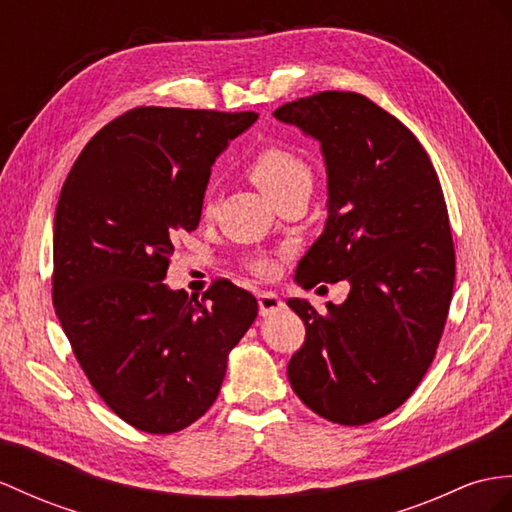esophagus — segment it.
Wrapping results in <instances>:
<instances>
[{"label":"esophagus","instance_id":"obj_1","mask_svg":"<svg viewBox=\"0 0 512 512\" xmlns=\"http://www.w3.org/2000/svg\"><path fill=\"white\" fill-rule=\"evenodd\" d=\"M282 308H284V302L276 293H271V291L258 293V310H260V315H263V317L276 315V313H280Z\"/></svg>","mask_w":512,"mask_h":512}]
</instances>
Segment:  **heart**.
<instances>
[{
    "mask_svg": "<svg viewBox=\"0 0 512 512\" xmlns=\"http://www.w3.org/2000/svg\"><path fill=\"white\" fill-rule=\"evenodd\" d=\"M249 176L265 191L269 199L278 197L280 193L293 189V186H310L313 184V173L306 162L299 158L295 152L280 145H269L249 162ZM213 213V199H206L204 204V215ZM256 273H267L273 271V265L269 260H258L254 265Z\"/></svg>",
    "mask_w": 512,
    "mask_h": 512,
    "instance_id": "heart-1",
    "label": "heart"
}]
</instances>
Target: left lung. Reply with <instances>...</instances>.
<instances>
[{
	"instance_id": "left-lung-1",
	"label": "left lung",
	"mask_w": 512,
	"mask_h": 512,
	"mask_svg": "<svg viewBox=\"0 0 512 512\" xmlns=\"http://www.w3.org/2000/svg\"><path fill=\"white\" fill-rule=\"evenodd\" d=\"M273 117L319 141L328 173L326 228L295 282H350L328 315L286 302L306 326L286 373L313 413L363 426L413 395L441 341L456 276L441 182L415 134L365 95L323 91Z\"/></svg>"
}]
</instances>
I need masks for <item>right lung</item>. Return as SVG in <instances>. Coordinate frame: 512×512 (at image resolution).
I'll use <instances>...</instances> for the list:
<instances>
[{
  "label": "right lung",
  "mask_w": 512,
  "mask_h": 512,
  "mask_svg": "<svg viewBox=\"0 0 512 512\" xmlns=\"http://www.w3.org/2000/svg\"><path fill=\"white\" fill-rule=\"evenodd\" d=\"M256 112L134 108L86 143L54 215L56 317L112 413L178 432L217 400L228 354L258 315L252 293L217 280L189 299L167 278L178 234L202 217L217 156Z\"/></svg>",
  "instance_id": "add662e5"
}]
</instances>
